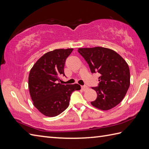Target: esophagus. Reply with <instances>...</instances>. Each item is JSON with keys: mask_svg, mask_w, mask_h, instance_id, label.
Masks as SVG:
<instances>
[{"mask_svg": "<svg viewBox=\"0 0 149 149\" xmlns=\"http://www.w3.org/2000/svg\"><path fill=\"white\" fill-rule=\"evenodd\" d=\"M81 88H82V90L84 91V90H86L87 89H88V87L87 86H86V85H84V86H81Z\"/></svg>", "mask_w": 149, "mask_h": 149, "instance_id": "1", "label": "esophagus"}]
</instances>
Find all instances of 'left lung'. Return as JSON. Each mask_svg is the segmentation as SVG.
<instances>
[{
  "mask_svg": "<svg viewBox=\"0 0 149 149\" xmlns=\"http://www.w3.org/2000/svg\"><path fill=\"white\" fill-rule=\"evenodd\" d=\"M78 52L89 65L91 72L99 73L98 86L92 87L97 97L91 105L101 110L115 107L124 98L130 86L127 63L114 50L97 47L80 48Z\"/></svg>",
  "mask_w": 149,
  "mask_h": 149,
  "instance_id": "1",
  "label": "left lung"
}]
</instances>
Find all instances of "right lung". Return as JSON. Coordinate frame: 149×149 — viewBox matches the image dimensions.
<instances>
[{
	"mask_svg": "<svg viewBox=\"0 0 149 149\" xmlns=\"http://www.w3.org/2000/svg\"><path fill=\"white\" fill-rule=\"evenodd\" d=\"M73 49H56L45 54L31 68L29 75V89L36 108L44 115L58 116L69 106L71 94L81 90L78 84H61L60 76H65L66 58Z\"/></svg>",
	"mask_w": 149,
	"mask_h": 149,
	"instance_id": "1",
	"label": "right lung"
}]
</instances>
